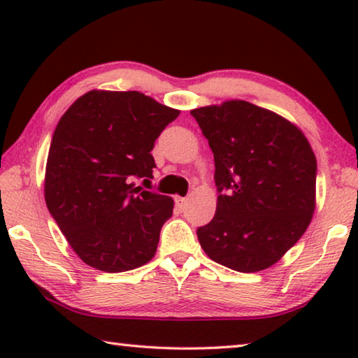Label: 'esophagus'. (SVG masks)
<instances>
[{"instance_id": "esophagus-1", "label": "esophagus", "mask_w": 358, "mask_h": 358, "mask_svg": "<svg viewBox=\"0 0 358 358\" xmlns=\"http://www.w3.org/2000/svg\"><path fill=\"white\" fill-rule=\"evenodd\" d=\"M186 205H187V201L185 197H175V207H177L180 211H185Z\"/></svg>"}]
</instances>
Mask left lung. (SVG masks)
Returning <instances> with one entry per match:
<instances>
[{"label": "left lung", "mask_w": 358, "mask_h": 358, "mask_svg": "<svg viewBox=\"0 0 358 358\" xmlns=\"http://www.w3.org/2000/svg\"><path fill=\"white\" fill-rule=\"evenodd\" d=\"M215 156L216 215L197 229L210 259L252 273L278 262L310 226L317 162L306 137L246 101L191 110Z\"/></svg>", "instance_id": "1"}]
</instances>
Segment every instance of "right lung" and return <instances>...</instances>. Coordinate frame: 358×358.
Instances as JSON below:
<instances>
[{
    "label": "right lung",
    "mask_w": 358,
    "mask_h": 358,
    "mask_svg": "<svg viewBox=\"0 0 358 358\" xmlns=\"http://www.w3.org/2000/svg\"><path fill=\"white\" fill-rule=\"evenodd\" d=\"M180 115L138 92H88L58 121L45 167V203L72 250L107 273L155 256L173 201L134 187L153 178L151 150Z\"/></svg>",
    "instance_id": "right-lung-1"
}]
</instances>
